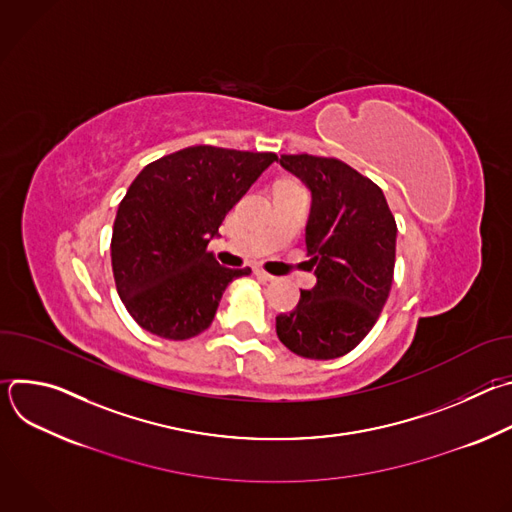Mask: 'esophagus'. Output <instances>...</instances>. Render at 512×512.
<instances>
[{
  "mask_svg": "<svg viewBox=\"0 0 512 512\" xmlns=\"http://www.w3.org/2000/svg\"><path fill=\"white\" fill-rule=\"evenodd\" d=\"M253 273L261 279V281H271V279H275L271 273H267L263 267H253Z\"/></svg>",
  "mask_w": 512,
  "mask_h": 512,
  "instance_id": "34e87169",
  "label": "esophagus"
}]
</instances>
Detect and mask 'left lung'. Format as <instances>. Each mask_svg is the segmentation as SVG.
Returning a JSON list of instances; mask_svg holds the SVG:
<instances>
[{"mask_svg": "<svg viewBox=\"0 0 512 512\" xmlns=\"http://www.w3.org/2000/svg\"><path fill=\"white\" fill-rule=\"evenodd\" d=\"M279 164L312 192L306 247L318 281L275 318V330L298 356L338 358L371 332L389 298L395 216L373 180L336 158L298 154Z\"/></svg>", "mask_w": 512, "mask_h": 512, "instance_id": "obj_1", "label": "left lung"}]
</instances>
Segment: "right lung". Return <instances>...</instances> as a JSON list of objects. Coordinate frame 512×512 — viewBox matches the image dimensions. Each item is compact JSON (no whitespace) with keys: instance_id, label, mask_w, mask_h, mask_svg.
<instances>
[{"instance_id":"add662e5","label":"right lung","mask_w":512,"mask_h":512,"mask_svg":"<svg viewBox=\"0 0 512 512\" xmlns=\"http://www.w3.org/2000/svg\"><path fill=\"white\" fill-rule=\"evenodd\" d=\"M275 160L192 145L137 174L117 208L111 265L117 294L143 330L186 340L212 324L227 285L251 269L223 267L208 243Z\"/></svg>"}]
</instances>
